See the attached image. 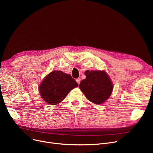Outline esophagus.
Masks as SVG:
<instances>
[{"instance_id": "34e87169", "label": "esophagus", "mask_w": 153, "mask_h": 153, "mask_svg": "<svg viewBox=\"0 0 153 153\" xmlns=\"http://www.w3.org/2000/svg\"><path fill=\"white\" fill-rule=\"evenodd\" d=\"M76 82H77V84L79 85V84H80V82H81V79H80V78H77V79H76Z\"/></svg>"}]
</instances>
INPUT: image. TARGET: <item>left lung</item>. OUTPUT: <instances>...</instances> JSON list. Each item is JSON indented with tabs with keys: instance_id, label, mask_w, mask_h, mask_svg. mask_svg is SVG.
<instances>
[{
	"instance_id": "obj_1",
	"label": "left lung",
	"mask_w": 153,
	"mask_h": 153,
	"mask_svg": "<svg viewBox=\"0 0 153 153\" xmlns=\"http://www.w3.org/2000/svg\"><path fill=\"white\" fill-rule=\"evenodd\" d=\"M84 74L86 78L80 83L79 88L86 98L97 105L105 102L113 91V84L106 72L87 70Z\"/></svg>"
}]
</instances>
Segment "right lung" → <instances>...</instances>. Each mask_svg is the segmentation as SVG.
<instances>
[{"label":"right lung","instance_id":"add662e5","mask_svg":"<svg viewBox=\"0 0 153 153\" xmlns=\"http://www.w3.org/2000/svg\"><path fill=\"white\" fill-rule=\"evenodd\" d=\"M78 84L71 75L59 71L48 74L39 87L42 98L51 105H57L66 98L68 93Z\"/></svg>","mask_w":153,"mask_h":153}]
</instances>
